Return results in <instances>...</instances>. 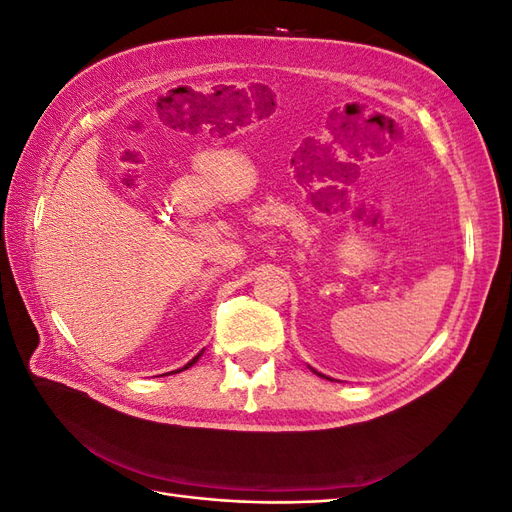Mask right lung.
Segmentation results:
<instances>
[{
	"instance_id": "1",
	"label": "right lung",
	"mask_w": 512,
	"mask_h": 512,
	"mask_svg": "<svg viewBox=\"0 0 512 512\" xmlns=\"http://www.w3.org/2000/svg\"><path fill=\"white\" fill-rule=\"evenodd\" d=\"M200 354H203V352H200ZM200 354H198V356H200ZM198 356H194V359H192V361H190V363H188V365H185V367H183V369H188V367H192V365H194V363H196V361H198ZM179 371H181V369H179Z\"/></svg>"
}]
</instances>
